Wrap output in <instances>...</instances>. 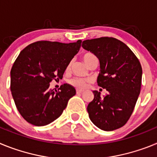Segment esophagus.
Returning a JSON list of instances; mask_svg holds the SVG:
<instances>
[{
	"label": "esophagus",
	"mask_w": 157,
	"mask_h": 157,
	"mask_svg": "<svg viewBox=\"0 0 157 157\" xmlns=\"http://www.w3.org/2000/svg\"><path fill=\"white\" fill-rule=\"evenodd\" d=\"M83 90H76V94H81Z\"/></svg>",
	"instance_id": "1"
}]
</instances>
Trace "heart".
<instances>
[{
	"mask_svg": "<svg viewBox=\"0 0 157 157\" xmlns=\"http://www.w3.org/2000/svg\"><path fill=\"white\" fill-rule=\"evenodd\" d=\"M94 57H96V56L92 53H86L84 54L82 56L83 60H84V62L86 63V64H87L88 62ZM89 82L90 81H89L88 79H85V78H74L71 79L69 82H70V84H71L73 86L76 87V88L78 89V90H83V89H85L86 87L87 86Z\"/></svg>",
	"mask_w": 157,
	"mask_h": 157,
	"instance_id": "obj_1",
	"label": "heart"
}]
</instances>
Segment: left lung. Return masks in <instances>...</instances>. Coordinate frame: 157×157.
<instances>
[{"mask_svg":"<svg viewBox=\"0 0 157 157\" xmlns=\"http://www.w3.org/2000/svg\"><path fill=\"white\" fill-rule=\"evenodd\" d=\"M82 46L99 59L98 84L107 90L104 98L100 92H93L94 98L87 107L89 117L101 130L120 128L130 119L141 91V63L127 45L114 37L86 40Z\"/></svg>","mask_w":157,"mask_h":157,"instance_id":"left-lung-1","label":"left lung"}]
</instances>
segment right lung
I'll return each mask as SVG.
<instances>
[{"instance_id":"add662e5","label":"right lung","mask_w":157,"mask_h":157,"mask_svg":"<svg viewBox=\"0 0 157 157\" xmlns=\"http://www.w3.org/2000/svg\"><path fill=\"white\" fill-rule=\"evenodd\" d=\"M81 42L39 41L20 52L11 70L10 88L16 108L26 121L41 127L61 116L69 99L75 95V89L65 83L54 91L49 84L63 78Z\"/></svg>"}]
</instances>
